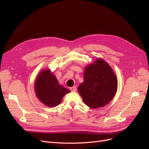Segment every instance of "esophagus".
I'll return each instance as SVG.
<instances>
[{
	"label": "esophagus",
	"mask_w": 149,
	"mask_h": 149,
	"mask_svg": "<svg viewBox=\"0 0 149 149\" xmlns=\"http://www.w3.org/2000/svg\"><path fill=\"white\" fill-rule=\"evenodd\" d=\"M76 86H73V87H71L70 88V90L71 91H76Z\"/></svg>",
	"instance_id": "obj_1"
}]
</instances>
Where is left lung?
Segmentation results:
<instances>
[{"mask_svg": "<svg viewBox=\"0 0 149 149\" xmlns=\"http://www.w3.org/2000/svg\"><path fill=\"white\" fill-rule=\"evenodd\" d=\"M117 89L118 79L113 70L101 58L85 68L84 81L78 88L85 104L93 109L107 104Z\"/></svg>", "mask_w": 149, "mask_h": 149, "instance_id": "left-lung-1", "label": "left lung"}]
</instances>
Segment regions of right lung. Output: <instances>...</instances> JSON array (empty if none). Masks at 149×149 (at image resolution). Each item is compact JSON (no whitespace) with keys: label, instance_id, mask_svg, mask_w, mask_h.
<instances>
[{"label":"right lung","instance_id":"right-lung-1","mask_svg":"<svg viewBox=\"0 0 149 149\" xmlns=\"http://www.w3.org/2000/svg\"><path fill=\"white\" fill-rule=\"evenodd\" d=\"M35 90L38 100L48 107L58 106L63 97L70 92L69 89L58 83L50 70L40 71L35 80Z\"/></svg>","mask_w":149,"mask_h":149}]
</instances>
